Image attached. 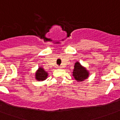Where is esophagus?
Here are the masks:
<instances>
[{
    "label": "esophagus",
    "mask_w": 120,
    "mask_h": 120,
    "mask_svg": "<svg viewBox=\"0 0 120 120\" xmlns=\"http://www.w3.org/2000/svg\"><path fill=\"white\" fill-rule=\"evenodd\" d=\"M57 68H59V69H61V68H62V67H57Z\"/></svg>",
    "instance_id": "1"
}]
</instances>
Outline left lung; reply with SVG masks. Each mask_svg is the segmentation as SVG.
Returning a JSON list of instances; mask_svg holds the SVG:
<instances>
[{
	"mask_svg": "<svg viewBox=\"0 0 120 120\" xmlns=\"http://www.w3.org/2000/svg\"><path fill=\"white\" fill-rule=\"evenodd\" d=\"M73 76L77 82H82L88 77L89 72L79 62H77L74 66Z\"/></svg>",
	"mask_w": 120,
	"mask_h": 120,
	"instance_id": "obj_1",
	"label": "left lung"
}]
</instances>
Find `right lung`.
Returning a JSON list of instances; mask_svg holds the SVG:
<instances>
[{
  "label": "right lung",
  "mask_w": 120,
  "mask_h": 120,
  "mask_svg": "<svg viewBox=\"0 0 120 120\" xmlns=\"http://www.w3.org/2000/svg\"><path fill=\"white\" fill-rule=\"evenodd\" d=\"M48 77V73L45 71L43 68L39 67L35 73V79L38 81H43L47 79Z\"/></svg>",
  "instance_id": "obj_1"
}]
</instances>
